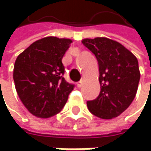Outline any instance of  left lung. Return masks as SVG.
Wrapping results in <instances>:
<instances>
[{"label":"left lung","mask_w":151,"mask_h":151,"mask_svg":"<svg viewBox=\"0 0 151 151\" xmlns=\"http://www.w3.org/2000/svg\"><path fill=\"white\" fill-rule=\"evenodd\" d=\"M70 43V39L43 38L15 60L13 81L17 94L25 108L38 118L47 119L60 112L74 88L63 77L61 61Z\"/></svg>","instance_id":"8db88e82"}]
</instances>
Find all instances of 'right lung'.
<instances>
[{"mask_svg":"<svg viewBox=\"0 0 151 151\" xmlns=\"http://www.w3.org/2000/svg\"><path fill=\"white\" fill-rule=\"evenodd\" d=\"M82 43L95 55L101 91L87 101L89 111L103 119L118 117L129 108L136 96L140 73L137 58L118 42L98 37L84 39Z\"/></svg>","mask_w":151,"mask_h":151,"instance_id":"add662e5","label":"right lung"}]
</instances>
